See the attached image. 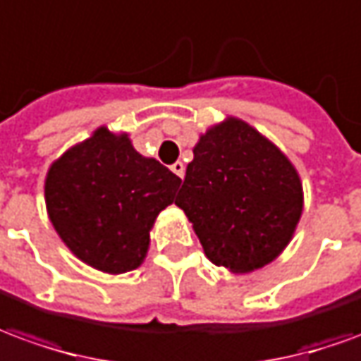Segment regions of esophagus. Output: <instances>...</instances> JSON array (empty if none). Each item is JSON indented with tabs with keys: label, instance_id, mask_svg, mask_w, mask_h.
Returning a JSON list of instances; mask_svg holds the SVG:
<instances>
[{
	"label": "esophagus",
	"instance_id": "1",
	"mask_svg": "<svg viewBox=\"0 0 361 361\" xmlns=\"http://www.w3.org/2000/svg\"><path fill=\"white\" fill-rule=\"evenodd\" d=\"M170 170H172L178 178H183V176H185V166H183V162H173L172 166H170Z\"/></svg>",
	"mask_w": 361,
	"mask_h": 361
}]
</instances>
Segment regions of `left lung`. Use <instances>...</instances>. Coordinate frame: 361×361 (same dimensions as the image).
Wrapping results in <instances>:
<instances>
[{"mask_svg": "<svg viewBox=\"0 0 361 361\" xmlns=\"http://www.w3.org/2000/svg\"><path fill=\"white\" fill-rule=\"evenodd\" d=\"M176 205L216 266L248 274L276 259L303 211L293 164L244 121L209 128L193 148Z\"/></svg>", "mask_w": 361, "mask_h": 361, "instance_id": "1", "label": "left lung"}]
</instances>
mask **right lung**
I'll return each mask as SVG.
<instances>
[{
	"label": "right lung",
	"instance_id": "right-lung-1",
	"mask_svg": "<svg viewBox=\"0 0 361 361\" xmlns=\"http://www.w3.org/2000/svg\"><path fill=\"white\" fill-rule=\"evenodd\" d=\"M181 180L145 158L127 135L102 127L50 166L44 197L50 223L78 258L107 274L138 268L158 213Z\"/></svg>",
	"mask_w": 361,
	"mask_h": 361
}]
</instances>
